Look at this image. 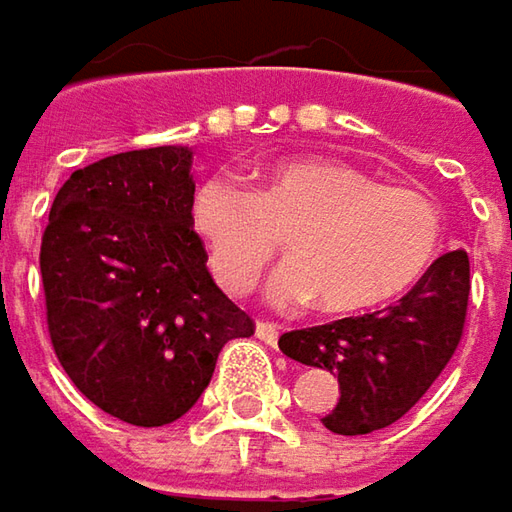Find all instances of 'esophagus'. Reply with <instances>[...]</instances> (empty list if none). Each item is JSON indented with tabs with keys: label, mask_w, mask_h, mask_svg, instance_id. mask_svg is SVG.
Instances as JSON below:
<instances>
[{
	"label": "esophagus",
	"mask_w": 512,
	"mask_h": 512,
	"mask_svg": "<svg viewBox=\"0 0 512 512\" xmlns=\"http://www.w3.org/2000/svg\"><path fill=\"white\" fill-rule=\"evenodd\" d=\"M255 331H257V337H260L266 345H277V340H280V326L272 323V320H257Z\"/></svg>",
	"instance_id": "obj_1"
}]
</instances>
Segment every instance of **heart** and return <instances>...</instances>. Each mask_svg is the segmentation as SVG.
Segmentation results:
<instances>
[{
    "mask_svg": "<svg viewBox=\"0 0 512 512\" xmlns=\"http://www.w3.org/2000/svg\"><path fill=\"white\" fill-rule=\"evenodd\" d=\"M212 272L229 294H246L286 243L289 263L272 277L274 303H306L354 314L399 297L445 240L439 203L419 189L385 186L328 158H289L263 169L249 192L206 181L192 201Z\"/></svg>",
    "mask_w": 512,
    "mask_h": 512,
    "instance_id": "obj_1",
    "label": "heart"
}]
</instances>
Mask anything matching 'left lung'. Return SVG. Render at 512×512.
I'll use <instances>...</instances> for the list:
<instances>
[{"label": "left lung", "instance_id": "8db88e82", "mask_svg": "<svg viewBox=\"0 0 512 512\" xmlns=\"http://www.w3.org/2000/svg\"><path fill=\"white\" fill-rule=\"evenodd\" d=\"M470 297L465 249L436 257L422 280L388 309L297 328L280 337L291 360L337 374L340 402L323 425L360 436L408 414L462 343Z\"/></svg>", "mask_w": 512, "mask_h": 512}]
</instances>
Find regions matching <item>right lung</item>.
Masks as SVG:
<instances>
[{
    "label": "right lung",
    "instance_id": "add662e5",
    "mask_svg": "<svg viewBox=\"0 0 512 512\" xmlns=\"http://www.w3.org/2000/svg\"><path fill=\"white\" fill-rule=\"evenodd\" d=\"M189 167L186 147H152L76 169L42 235L53 351L84 397L138 428L181 419L223 345L255 334L206 269Z\"/></svg>",
    "mask_w": 512,
    "mask_h": 512
}]
</instances>
